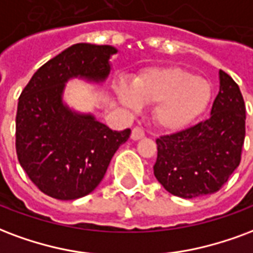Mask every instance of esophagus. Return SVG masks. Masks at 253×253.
Here are the masks:
<instances>
[{
    "mask_svg": "<svg viewBox=\"0 0 253 253\" xmlns=\"http://www.w3.org/2000/svg\"><path fill=\"white\" fill-rule=\"evenodd\" d=\"M142 138H145V131L141 127H134L131 131V139L132 141H139Z\"/></svg>",
    "mask_w": 253,
    "mask_h": 253,
    "instance_id": "esophagus-1",
    "label": "esophagus"
}]
</instances>
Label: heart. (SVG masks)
<instances>
[{"instance_id": "b5f03b06", "label": "heart", "mask_w": 253, "mask_h": 253, "mask_svg": "<svg viewBox=\"0 0 253 253\" xmlns=\"http://www.w3.org/2000/svg\"><path fill=\"white\" fill-rule=\"evenodd\" d=\"M125 106L136 110L141 102L155 103L153 118L165 131H181L207 108L212 96L209 82L181 67H155L132 80L117 84Z\"/></svg>"}]
</instances>
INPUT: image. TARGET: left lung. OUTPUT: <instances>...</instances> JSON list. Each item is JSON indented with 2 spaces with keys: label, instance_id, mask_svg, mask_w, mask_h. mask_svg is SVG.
<instances>
[{
  "label": "left lung",
  "instance_id": "1",
  "mask_svg": "<svg viewBox=\"0 0 253 253\" xmlns=\"http://www.w3.org/2000/svg\"><path fill=\"white\" fill-rule=\"evenodd\" d=\"M211 117L157 139L154 175L169 193L194 198L220 190L240 165L246 104L239 85L224 71Z\"/></svg>",
  "mask_w": 253,
  "mask_h": 253
}]
</instances>
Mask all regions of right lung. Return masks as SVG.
I'll return each instance as SVG.
<instances>
[{"mask_svg": "<svg viewBox=\"0 0 253 253\" xmlns=\"http://www.w3.org/2000/svg\"><path fill=\"white\" fill-rule=\"evenodd\" d=\"M111 45L80 42L37 69L20 95L16 115V151L28 177L42 193L76 200L96 188L119 146L131 130L112 131L92 114L69 108L63 100L69 79L103 83Z\"/></svg>", "mask_w": 253, "mask_h": 253, "instance_id": "obj_1", "label": "right lung"}]
</instances>
